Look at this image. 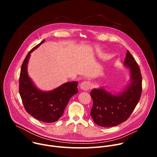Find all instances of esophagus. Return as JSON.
Returning <instances> with one entry per match:
<instances>
[{"mask_svg": "<svg viewBox=\"0 0 157 157\" xmlns=\"http://www.w3.org/2000/svg\"><path fill=\"white\" fill-rule=\"evenodd\" d=\"M80 87L84 91H87L91 88V83L89 81H84L80 84Z\"/></svg>", "mask_w": 157, "mask_h": 157, "instance_id": "obj_1", "label": "esophagus"}]
</instances>
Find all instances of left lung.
<instances>
[{
  "label": "left lung",
  "instance_id": "8db88e82",
  "mask_svg": "<svg viewBox=\"0 0 157 157\" xmlns=\"http://www.w3.org/2000/svg\"><path fill=\"white\" fill-rule=\"evenodd\" d=\"M124 64L130 68V82L124 91L114 95L101 87L93 89L90 93L93 101L91 116L101 127H114L127 121L140 99L142 75L137 63L128 50Z\"/></svg>",
  "mask_w": 157,
  "mask_h": 157
}]
</instances>
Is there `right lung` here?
Returning <instances> with one entry per match:
<instances>
[{
    "label": "right lung",
    "mask_w": 157,
    "mask_h": 157,
    "mask_svg": "<svg viewBox=\"0 0 157 157\" xmlns=\"http://www.w3.org/2000/svg\"><path fill=\"white\" fill-rule=\"evenodd\" d=\"M44 40L33 48L22 63L19 78V93L27 113L36 119L47 123L57 121L63 114L70 98L78 93V82H66L51 91L37 89L29 78L27 63L30 53Z\"/></svg>",
    "instance_id": "add662e5"
}]
</instances>
